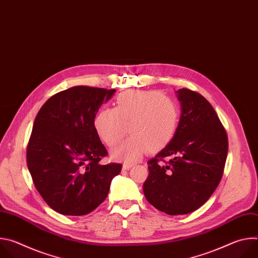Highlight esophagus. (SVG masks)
Masks as SVG:
<instances>
[{"label":"esophagus","mask_w":258,"mask_h":258,"mask_svg":"<svg viewBox=\"0 0 258 258\" xmlns=\"http://www.w3.org/2000/svg\"><path fill=\"white\" fill-rule=\"evenodd\" d=\"M131 168H132V165H131V164L124 163V164L122 165V169H123V170H128V169H131Z\"/></svg>","instance_id":"1"}]
</instances>
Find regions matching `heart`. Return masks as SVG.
Masks as SVG:
<instances>
[{"mask_svg": "<svg viewBox=\"0 0 258 258\" xmlns=\"http://www.w3.org/2000/svg\"><path fill=\"white\" fill-rule=\"evenodd\" d=\"M179 117L177 102L161 92L131 90L116 98L113 109L100 110L94 127L108 147L117 145L128 130L132 137L111 155L132 163L147 150L154 153L164 149L176 134Z\"/></svg>", "mask_w": 258, "mask_h": 258, "instance_id": "b5f03b06", "label": "heart"}]
</instances>
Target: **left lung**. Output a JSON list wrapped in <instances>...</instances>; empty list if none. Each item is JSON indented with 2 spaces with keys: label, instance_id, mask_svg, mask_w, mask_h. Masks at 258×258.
<instances>
[{
  "label": "left lung",
  "instance_id": "8db88e82",
  "mask_svg": "<svg viewBox=\"0 0 258 258\" xmlns=\"http://www.w3.org/2000/svg\"><path fill=\"white\" fill-rule=\"evenodd\" d=\"M180 117L172 141L148 161L146 199L169 215L187 214L202 206L223 176L228 137L210 103L188 89L175 91ZM163 158L170 161L159 164Z\"/></svg>",
  "mask_w": 258,
  "mask_h": 258
}]
</instances>
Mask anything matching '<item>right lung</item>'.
<instances>
[{
  "label": "right lung",
  "instance_id": "1",
  "mask_svg": "<svg viewBox=\"0 0 258 258\" xmlns=\"http://www.w3.org/2000/svg\"><path fill=\"white\" fill-rule=\"evenodd\" d=\"M116 90L73 87L52 96L36 115L27 167L46 203L64 215H85L107 197L121 164L103 165L107 150L94 119Z\"/></svg>",
  "mask_w": 258,
  "mask_h": 258
}]
</instances>
